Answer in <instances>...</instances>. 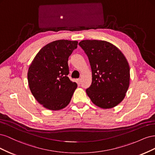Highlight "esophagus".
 Returning <instances> with one entry per match:
<instances>
[{"mask_svg": "<svg viewBox=\"0 0 155 155\" xmlns=\"http://www.w3.org/2000/svg\"><path fill=\"white\" fill-rule=\"evenodd\" d=\"M81 83V79H77V83L78 84V85H80Z\"/></svg>", "mask_w": 155, "mask_h": 155, "instance_id": "34e87169", "label": "esophagus"}]
</instances>
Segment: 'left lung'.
I'll use <instances>...</instances> for the list:
<instances>
[{"label": "left lung", "instance_id": "8db88e82", "mask_svg": "<svg viewBox=\"0 0 155 155\" xmlns=\"http://www.w3.org/2000/svg\"><path fill=\"white\" fill-rule=\"evenodd\" d=\"M79 45L87 54L92 69L91 85L86 89L88 96L102 109L118 105L129 86L130 68L124 55L105 41L83 40Z\"/></svg>", "mask_w": 155, "mask_h": 155}]
</instances>
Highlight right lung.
<instances>
[{
  "label": "right lung",
  "instance_id": "1",
  "mask_svg": "<svg viewBox=\"0 0 155 155\" xmlns=\"http://www.w3.org/2000/svg\"><path fill=\"white\" fill-rule=\"evenodd\" d=\"M78 47V41L58 40L42 48L28 72V81L35 100L49 110H58L68 105L77 83L70 80L68 60Z\"/></svg>",
  "mask_w": 155,
  "mask_h": 155
}]
</instances>
